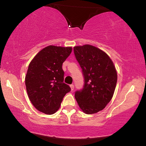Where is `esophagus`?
Wrapping results in <instances>:
<instances>
[{
	"instance_id": "esophagus-1",
	"label": "esophagus",
	"mask_w": 146,
	"mask_h": 146,
	"mask_svg": "<svg viewBox=\"0 0 146 146\" xmlns=\"http://www.w3.org/2000/svg\"><path fill=\"white\" fill-rule=\"evenodd\" d=\"M70 88H71V90L73 91L74 90V85L73 84L70 85Z\"/></svg>"
}]
</instances>
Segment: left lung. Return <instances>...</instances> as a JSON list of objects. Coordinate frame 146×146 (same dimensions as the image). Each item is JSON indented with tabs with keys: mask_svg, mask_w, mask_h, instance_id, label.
<instances>
[{
	"mask_svg": "<svg viewBox=\"0 0 146 146\" xmlns=\"http://www.w3.org/2000/svg\"><path fill=\"white\" fill-rule=\"evenodd\" d=\"M76 59L82 70L84 85L75 97L86 114L102 111L110 102L117 82V73L111 59L104 51L86 44L73 48Z\"/></svg>",
	"mask_w": 146,
	"mask_h": 146,
	"instance_id": "8db88e82",
	"label": "left lung"
}]
</instances>
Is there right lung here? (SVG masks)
<instances>
[{"mask_svg":"<svg viewBox=\"0 0 146 146\" xmlns=\"http://www.w3.org/2000/svg\"><path fill=\"white\" fill-rule=\"evenodd\" d=\"M72 51L71 47L48 46L29 63L25 77L27 93L36 110L47 115L58 111L71 88L64 83L62 64Z\"/></svg>","mask_w":146,"mask_h":146,"instance_id":"add662e5","label":"right lung"}]
</instances>
